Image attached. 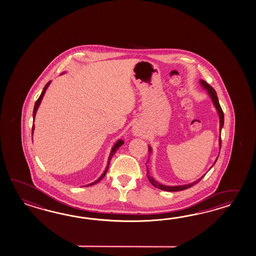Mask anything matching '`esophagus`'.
Wrapping results in <instances>:
<instances>
[{"label": "esophagus", "instance_id": "esophagus-1", "mask_svg": "<svg viewBox=\"0 0 256 256\" xmlns=\"http://www.w3.org/2000/svg\"><path fill=\"white\" fill-rule=\"evenodd\" d=\"M132 132L136 134V136H139L141 134V127L138 124L134 125L132 127Z\"/></svg>", "mask_w": 256, "mask_h": 256}]
</instances>
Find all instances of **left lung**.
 Masks as SVG:
<instances>
[{"label": "left lung", "mask_w": 256, "mask_h": 256, "mask_svg": "<svg viewBox=\"0 0 256 256\" xmlns=\"http://www.w3.org/2000/svg\"><path fill=\"white\" fill-rule=\"evenodd\" d=\"M200 84H201V86H202V88H204V90H208V95L210 96V98H211V100H212V102H213V104H214V108H216L218 113L220 124V139H218V140H220V149L221 148V130H222V127H223V125H224V113H223V110H222V108L220 107L218 98V96H216V92L214 91V88H213L210 84H208L204 80H200ZM148 151L149 153H151V152H152V148H151V146H148ZM218 156L216 158V161H214L213 166H214V163H216V160H218ZM212 166H211V168H212ZM146 168H148V166H146ZM146 174H148V178L149 182L152 184L153 186H154L156 188L160 189V190H166V192H178V190H185V189H188V188H190L192 186L196 184L197 182H199L204 178V175H202L201 178H198L197 180L194 182H190L189 184L178 185V186H168V185L161 184L160 182H158L156 180H154V178H152V177L150 176V174H149L148 168V172H146Z\"/></svg>", "instance_id": "obj_1"}]
</instances>
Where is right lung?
Wrapping results in <instances>:
<instances>
[{
	"label": "right lung",
	"mask_w": 256,
	"mask_h": 256,
	"mask_svg": "<svg viewBox=\"0 0 256 256\" xmlns=\"http://www.w3.org/2000/svg\"><path fill=\"white\" fill-rule=\"evenodd\" d=\"M50 81L48 82V83L46 84V86H44V88H43V91L42 92V94L40 96V98H38V100H36V103H35V106H34V110H33V119L35 120V116H36V110H38V108L40 107V102H42V98H43V96H44V94H45V92H46V90L48 88V86H50ZM34 128H35V126L33 124L32 126V134H33V131H34ZM124 144V141L122 140V139H120L118 140L115 144L113 146L112 148V151H110V156H108V165L106 166V170H104V172L102 174V176L100 177V178H98L96 180H95L94 182H91L90 184H88L86 186H90V185H94L96 184H98V182H100L102 178H104V176L106 175V173H107L108 170V166H110V160H112V158L113 154H115V152L118 150V149L122 146Z\"/></svg>",
	"instance_id": "obj_1"
}]
</instances>
